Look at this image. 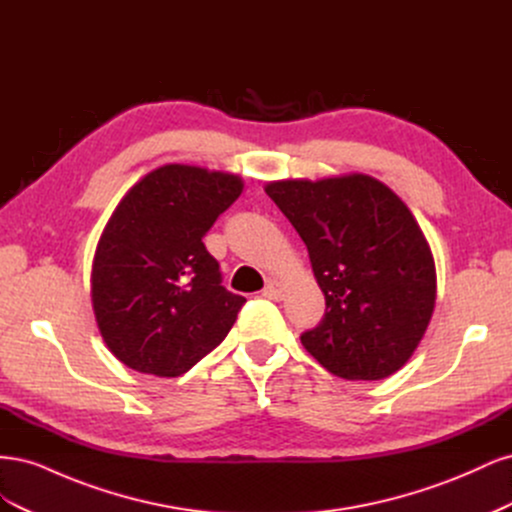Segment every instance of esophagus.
Masks as SVG:
<instances>
[{
  "label": "esophagus",
  "mask_w": 512,
  "mask_h": 512,
  "mask_svg": "<svg viewBox=\"0 0 512 512\" xmlns=\"http://www.w3.org/2000/svg\"><path fill=\"white\" fill-rule=\"evenodd\" d=\"M284 292H286V286L284 282L280 280H269L265 290H262V297H267L271 301H282L284 299Z\"/></svg>",
  "instance_id": "1"
}]
</instances>
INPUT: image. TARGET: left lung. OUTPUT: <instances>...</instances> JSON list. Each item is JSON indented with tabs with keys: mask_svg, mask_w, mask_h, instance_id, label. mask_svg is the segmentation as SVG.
Wrapping results in <instances>:
<instances>
[{
	"mask_svg": "<svg viewBox=\"0 0 512 512\" xmlns=\"http://www.w3.org/2000/svg\"><path fill=\"white\" fill-rule=\"evenodd\" d=\"M265 192L307 245L327 312L301 344L333 376L382 380L404 367L436 307V265L391 188L350 173L269 181Z\"/></svg>",
	"mask_w": 512,
	"mask_h": 512,
	"instance_id": "obj_1",
	"label": "left lung"
}]
</instances>
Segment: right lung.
<instances>
[{
	"instance_id": "obj_1",
	"label": "right lung",
	"mask_w": 512,
	"mask_h": 512,
	"mask_svg": "<svg viewBox=\"0 0 512 512\" xmlns=\"http://www.w3.org/2000/svg\"><path fill=\"white\" fill-rule=\"evenodd\" d=\"M241 192L239 175L166 164L119 200L91 265V303L123 365L177 378L224 342L245 299L222 286L203 237Z\"/></svg>"
}]
</instances>
